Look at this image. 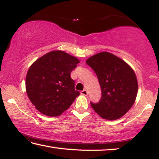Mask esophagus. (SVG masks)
I'll use <instances>...</instances> for the list:
<instances>
[{
    "label": "esophagus",
    "instance_id": "34e87169",
    "mask_svg": "<svg viewBox=\"0 0 159 159\" xmlns=\"http://www.w3.org/2000/svg\"><path fill=\"white\" fill-rule=\"evenodd\" d=\"M80 93H81V94L82 95H84V96H87V91L86 89H84V90H82V91H81V92H80Z\"/></svg>",
    "mask_w": 159,
    "mask_h": 159
}]
</instances>
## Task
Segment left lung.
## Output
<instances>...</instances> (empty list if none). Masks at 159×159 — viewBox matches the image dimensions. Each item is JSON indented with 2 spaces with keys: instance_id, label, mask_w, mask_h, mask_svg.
I'll return each instance as SVG.
<instances>
[{
  "instance_id": "8db88e82",
  "label": "left lung",
  "mask_w": 159,
  "mask_h": 159,
  "mask_svg": "<svg viewBox=\"0 0 159 159\" xmlns=\"http://www.w3.org/2000/svg\"><path fill=\"white\" fill-rule=\"evenodd\" d=\"M86 63L96 73L102 89L99 102H90L92 107L107 120L121 118L131 108L137 95L134 70L123 60L107 52L92 56Z\"/></svg>"
}]
</instances>
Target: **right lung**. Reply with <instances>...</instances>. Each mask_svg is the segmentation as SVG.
<instances>
[{"mask_svg":"<svg viewBox=\"0 0 159 159\" xmlns=\"http://www.w3.org/2000/svg\"><path fill=\"white\" fill-rule=\"evenodd\" d=\"M79 60L61 50L39 58L29 68L25 80L27 94L35 108L50 116H59L80 95L70 74Z\"/></svg>","mask_w":159,"mask_h":159,"instance_id":"add662e5","label":"right lung"}]
</instances>
